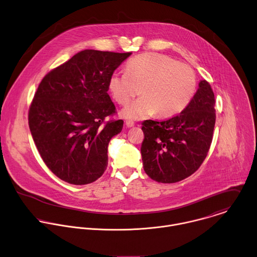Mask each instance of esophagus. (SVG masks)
I'll return each instance as SVG.
<instances>
[{
	"instance_id": "1",
	"label": "esophagus",
	"mask_w": 257,
	"mask_h": 257,
	"mask_svg": "<svg viewBox=\"0 0 257 257\" xmlns=\"http://www.w3.org/2000/svg\"><path fill=\"white\" fill-rule=\"evenodd\" d=\"M125 125H126V127L131 128V127H133V126H134V122H133V121H126Z\"/></svg>"
}]
</instances>
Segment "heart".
<instances>
[{"mask_svg": "<svg viewBox=\"0 0 257 257\" xmlns=\"http://www.w3.org/2000/svg\"><path fill=\"white\" fill-rule=\"evenodd\" d=\"M126 71L114 72L108 88L113 99L123 106L140 93L143 95L122 111L123 117L130 120L153 114L173 117L190 104L196 92L193 69L163 54L138 55L127 63Z\"/></svg>", "mask_w": 257, "mask_h": 257, "instance_id": "1", "label": "heart"}]
</instances>
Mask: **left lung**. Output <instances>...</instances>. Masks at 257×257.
Listing matches in <instances>:
<instances>
[{"mask_svg": "<svg viewBox=\"0 0 257 257\" xmlns=\"http://www.w3.org/2000/svg\"><path fill=\"white\" fill-rule=\"evenodd\" d=\"M215 99L206 80L190 104L178 115L163 121L142 123L143 168L153 180L175 183L192 175L209 151L215 125Z\"/></svg>", "mask_w": 257, "mask_h": 257, "instance_id": "obj_1", "label": "left lung"}]
</instances>
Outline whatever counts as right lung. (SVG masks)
<instances>
[{
	"label": "right lung",
	"instance_id": "obj_1",
	"mask_svg": "<svg viewBox=\"0 0 257 257\" xmlns=\"http://www.w3.org/2000/svg\"><path fill=\"white\" fill-rule=\"evenodd\" d=\"M132 53L84 50L50 71L29 109V127L47 167L60 179L85 185L100 178L108 165V144L123 120L108 95L114 71Z\"/></svg>",
	"mask_w": 257,
	"mask_h": 257
}]
</instances>
